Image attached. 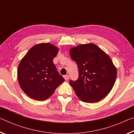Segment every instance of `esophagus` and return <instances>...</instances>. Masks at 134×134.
<instances>
[{"label":"esophagus","mask_w":134,"mask_h":134,"mask_svg":"<svg viewBox=\"0 0 134 134\" xmlns=\"http://www.w3.org/2000/svg\"><path fill=\"white\" fill-rule=\"evenodd\" d=\"M64 78L65 80H68L69 79V75H64Z\"/></svg>","instance_id":"1"}]
</instances>
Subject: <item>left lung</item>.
<instances>
[{"instance_id":"1","label":"left lung","mask_w":134,"mask_h":134,"mask_svg":"<svg viewBox=\"0 0 134 134\" xmlns=\"http://www.w3.org/2000/svg\"><path fill=\"white\" fill-rule=\"evenodd\" d=\"M70 55L78 66L79 77L70 80L79 98L85 103L98 102L109 94L117 76V70L107 54L93 43L71 48Z\"/></svg>"}]
</instances>
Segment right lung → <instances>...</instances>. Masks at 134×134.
<instances>
[{
	"mask_svg": "<svg viewBox=\"0 0 134 134\" xmlns=\"http://www.w3.org/2000/svg\"><path fill=\"white\" fill-rule=\"evenodd\" d=\"M58 51L49 43L37 44L21 59L17 70L18 81L31 98L46 100L65 80L53 63Z\"/></svg>",
	"mask_w": 134,
	"mask_h": 134,
	"instance_id": "add662e5",
	"label": "right lung"
}]
</instances>
